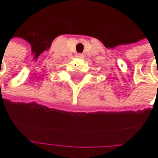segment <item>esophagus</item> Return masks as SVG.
<instances>
[{
	"instance_id": "obj_1",
	"label": "esophagus",
	"mask_w": 158,
	"mask_h": 158,
	"mask_svg": "<svg viewBox=\"0 0 158 158\" xmlns=\"http://www.w3.org/2000/svg\"><path fill=\"white\" fill-rule=\"evenodd\" d=\"M75 56H76L77 58H83V57H84V55H83V54H76Z\"/></svg>"
}]
</instances>
